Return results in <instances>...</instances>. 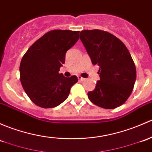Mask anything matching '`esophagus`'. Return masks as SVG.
Returning <instances> with one entry per match:
<instances>
[{"label":"esophagus","mask_w":152,"mask_h":152,"mask_svg":"<svg viewBox=\"0 0 152 152\" xmlns=\"http://www.w3.org/2000/svg\"><path fill=\"white\" fill-rule=\"evenodd\" d=\"M78 79H79V80L80 81H84L86 80V79H84V78H82V77H81V76H78Z\"/></svg>","instance_id":"1"}]
</instances>
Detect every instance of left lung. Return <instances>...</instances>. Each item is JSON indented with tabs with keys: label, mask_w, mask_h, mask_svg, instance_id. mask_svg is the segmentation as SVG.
<instances>
[{
	"label": "left lung",
	"mask_w": 152,
	"mask_h": 152,
	"mask_svg": "<svg viewBox=\"0 0 152 152\" xmlns=\"http://www.w3.org/2000/svg\"><path fill=\"white\" fill-rule=\"evenodd\" d=\"M80 39L93 65L99 66L100 81L87 93L91 102L106 109L122 105L132 93L136 68L128 49L114 35L100 30H85Z\"/></svg>",
	"instance_id": "8db88e82"
}]
</instances>
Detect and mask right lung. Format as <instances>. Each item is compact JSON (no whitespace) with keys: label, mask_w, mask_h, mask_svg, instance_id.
I'll list each match as a JSON object with an SVG mask.
<instances>
[{"label":"right lung","mask_w":152,"mask_h":152,"mask_svg":"<svg viewBox=\"0 0 152 152\" xmlns=\"http://www.w3.org/2000/svg\"><path fill=\"white\" fill-rule=\"evenodd\" d=\"M79 31L53 30L44 34L22 57L20 81L24 90L38 106L50 108L68 98L76 76L67 78L59 73L65 53L79 40Z\"/></svg>","instance_id":"right-lung-1"}]
</instances>
